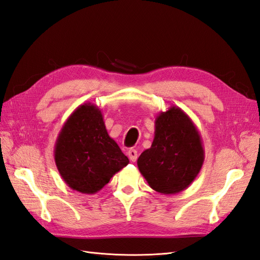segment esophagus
<instances>
[{"label": "esophagus", "mask_w": 260, "mask_h": 260, "mask_svg": "<svg viewBox=\"0 0 260 260\" xmlns=\"http://www.w3.org/2000/svg\"><path fill=\"white\" fill-rule=\"evenodd\" d=\"M127 155H128V158H129L131 161L134 162V161L137 160V151L135 149H129L128 152H127Z\"/></svg>", "instance_id": "esophagus-1"}]
</instances>
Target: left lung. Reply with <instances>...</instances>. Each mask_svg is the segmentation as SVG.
Here are the masks:
<instances>
[{"label": "left lung", "mask_w": 260, "mask_h": 260, "mask_svg": "<svg viewBox=\"0 0 260 260\" xmlns=\"http://www.w3.org/2000/svg\"><path fill=\"white\" fill-rule=\"evenodd\" d=\"M203 161L197 126L180 108L171 106L156 117L154 141L139 156L137 166L152 190L176 194L194 181Z\"/></svg>", "instance_id": "1"}]
</instances>
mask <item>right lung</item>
Segmentation results:
<instances>
[{
    "mask_svg": "<svg viewBox=\"0 0 260 260\" xmlns=\"http://www.w3.org/2000/svg\"><path fill=\"white\" fill-rule=\"evenodd\" d=\"M54 155L67 185L84 194L96 193L129 162L109 136L101 110L91 103L78 106L67 119Z\"/></svg>",
    "mask_w": 260,
    "mask_h": 260,
    "instance_id": "add662e5",
    "label": "right lung"
}]
</instances>
